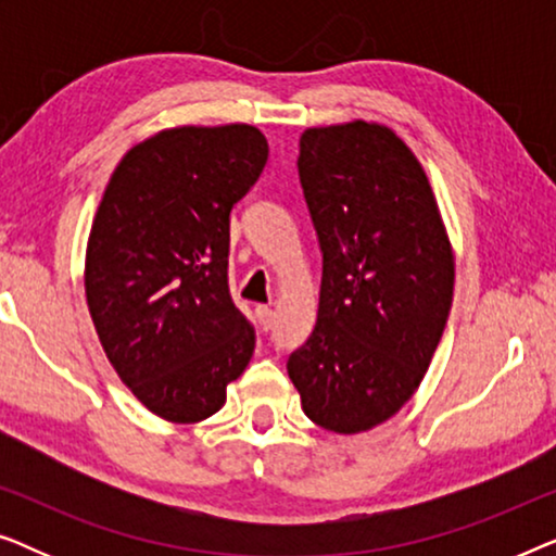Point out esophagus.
<instances>
[{"label": "esophagus", "mask_w": 556, "mask_h": 556, "mask_svg": "<svg viewBox=\"0 0 556 556\" xmlns=\"http://www.w3.org/2000/svg\"><path fill=\"white\" fill-rule=\"evenodd\" d=\"M255 316H257V324H261L263 331H270L273 324H276V311L268 306H257Z\"/></svg>", "instance_id": "34e87169"}]
</instances>
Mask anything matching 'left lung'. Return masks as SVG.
<instances>
[{
    "mask_svg": "<svg viewBox=\"0 0 556 556\" xmlns=\"http://www.w3.org/2000/svg\"><path fill=\"white\" fill-rule=\"evenodd\" d=\"M299 147L324 273L288 377L308 420L356 435L420 387L451 314L455 255L420 159L390 126H311Z\"/></svg>",
    "mask_w": 556,
    "mask_h": 556,
    "instance_id": "8db88e82",
    "label": "left lung"
}]
</instances>
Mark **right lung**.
I'll return each instance as SVG.
<instances>
[{"label": "right lung", "mask_w": 556, "mask_h": 556, "mask_svg": "<svg viewBox=\"0 0 556 556\" xmlns=\"http://www.w3.org/2000/svg\"><path fill=\"white\" fill-rule=\"evenodd\" d=\"M268 162L250 124L162 128L113 169L90 225L86 301L136 400L166 422L217 413L255 331L227 288L230 210Z\"/></svg>", "instance_id": "right-lung-1"}]
</instances>
